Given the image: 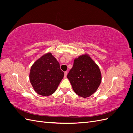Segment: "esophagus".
I'll use <instances>...</instances> for the list:
<instances>
[{
  "instance_id": "esophagus-1",
  "label": "esophagus",
  "mask_w": 133,
  "mask_h": 133,
  "mask_svg": "<svg viewBox=\"0 0 133 133\" xmlns=\"http://www.w3.org/2000/svg\"><path fill=\"white\" fill-rule=\"evenodd\" d=\"M67 74H68V71H67L64 72V78H66V77Z\"/></svg>"
}]
</instances>
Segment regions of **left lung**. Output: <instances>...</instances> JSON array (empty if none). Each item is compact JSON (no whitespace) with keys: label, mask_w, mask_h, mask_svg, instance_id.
<instances>
[{"label":"left lung","mask_w":133,"mask_h":133,"mask_svg":"<svg viewBox=\"0 0 133 133\" xmlns=\"http://www.w3.org/2000/svg\"><path fill=\"white\" fill-rule=\"evenodd\" d=\"M67 78L74 92L83 98L94 94L102 82L99 68L88 54L81 55L74 59Z\"/></svg>","instance_id":"1"}]
</instances>
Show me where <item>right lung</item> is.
<instances>
[{"mask_svg": "<svg viewBox=\"0 0 133 133\" xmlns=\"http://www.w3.org/2000/svg\"><path fill=\"white\" fill-rule=\"evenodd\" d=\"M64 75L60 64L51 53L42 55L31 66L30 82L36 92L42 96L53 94Z\"/></svg>", "mask_w": 133, "mask_h": 133, "instance_id": "right-lung-1", "label": "right lung"}]
</instances>
